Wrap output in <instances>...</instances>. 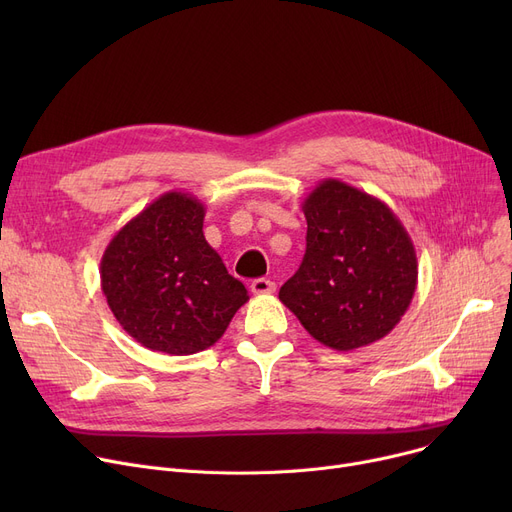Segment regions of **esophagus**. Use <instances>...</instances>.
<instances>
[{"mask_svg": "<svg viewBox=\"0 0 512 512\" xmlns=\"http://www.w3.org/2000/svg\"><path fill=\"white\" fill-rule=\"evenodd\" d=\"M251 290L255 294H272L276 290V284L267 278H257L251 282Z\"/></svg>", "mask_w": 512, "mask_h": 512, "instance_id": "obj_1", "label": "esophagus"}]
</instances>
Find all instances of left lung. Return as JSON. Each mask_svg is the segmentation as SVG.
<instances>
[{
	"instance_id": "left-lung-1",
	"label": "left lung",
	"mask_w": 512,
	"mask_h": 512,
	"mask_svg": "<svg viewBox=\"0 0 512 512\" xmlns=\"http://www.w3.org/2000/svg\"><path fill=\"white\" fill-rule=\"evenodd\" d=\"M307 251L280 301L303 328L336 351L378 342L407 313L417 288V253L394 211L336 178L303 201Z\"/></svg>"
}]
</instances>
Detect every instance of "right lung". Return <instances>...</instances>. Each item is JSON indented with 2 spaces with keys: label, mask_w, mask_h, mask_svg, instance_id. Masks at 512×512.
I'll return each mask as SVG.
<instances>
[{
  "label": "right lung",
  "mask_w": 512,
  "mask_h": 512,
  "mask_svg": "<svg viewBox=\"0 0 512 512\" xmlns=\"http://www.w3.org/2000/svg\"><path fill=\"white\" fill-rule=\"evenodd\" d=\"M203 203L170 191L116 232L101 290L118 324L149 351L193 355L218 342L249 301L203 236Z\"/></svg>",
  "instance_id": "add662e5"
}]
</instances>
